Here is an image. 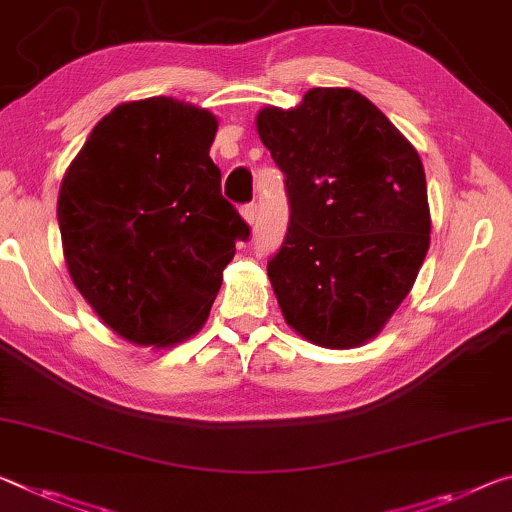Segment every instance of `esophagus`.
I'll list each match as a JSON object with an SVG mask.
<instances>
[{"label":"esophagus","mask_w":512,"mask_h":512,"mask_svg":"<svg viewBox=\"0 0 512 512\" xmlns=\"http://www.w3.org/2000/svg\"><path fill=\"white\" fill-rule=\"evenodd\" d=\"M241 216H243V221H246L248 225H253L257 221V205H255V202H250V205H243L241 207Z\"/></svg>","instance_id":"esophagus-1"}]
</instances>
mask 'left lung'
I'll return each instance as SVG.
<instances>
[{
    "label": "left lung",
    "mask_w": 512,
    "mask_h": 512,
    "mask_svg": "<svg viewBox=\"0 0 512 512\" xmlns=\"http://www.w3.org/2000/svg\"><path fill=\"white\" fill-rule=\"evenodd\" d=\"M257 134L285 173L289 227L269 266L282 316L307 342L355 348L385 328L431 246L421 159L353 88L264 107Z\"/></svg>",
    "instance_id": "obj_1"
}]
</instances>
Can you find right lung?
<instances>
[{
  "instance_id": "add662e5",
  "label": "right lung",
  "mask_w": 512,
  "mask_h": 512,
  "mask_svg": "<svg viewBox=\"0 0 512 512\" xmlns=\"http://www.w3.org/2000/svg\"><path fill=\"white\" fill-rule=\"evenodd\" d=\"M218 120L175 97L123 102L93 127L63 175L68 273L104 326L168 348L205 326L248 225L221 196L209 157Z\"/></svg>"
}]
</instances>
